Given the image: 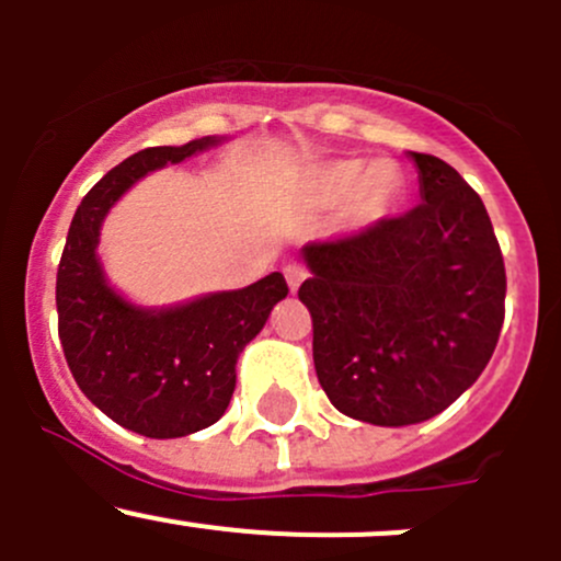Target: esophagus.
I'll use <instances>...</instances> for the list:
<instances>
[{
  "mask_svg": "<svg viewBox=\"0 0 561 561\" xmlns=\"http://www.w3.org/2000/svg\"><path fill=\"white\" fill-rule=\"evenodd\" d=\"M285 279H287V287L296 293L298 287H301V282L307 279V268H304V265H298V263H290L285 268Z\"/></svg>",
  "mask_w": 561,
  "mask_h": 561,
  "instance_id": "34e87169",
  "label": "esophagus"
}]
</instances>
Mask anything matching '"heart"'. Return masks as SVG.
<instances>
[{"label": "heart", "instance_id": "obj_1", "mask_svg": "<svg viewBox=\"0 0 561 561\" xmlns=\"http://www.w3.org/2000/svg\"><path fill=\"white\" fill-rule=\"evenodd\" d=\"M407 175L390 160L342 157L309 171L304 181L307 201L317 208L342 206V228L347 233H366L380 228L407 201Z\"/></svg>", "mask_w": 561, "mask_h": 561}]
</instances>
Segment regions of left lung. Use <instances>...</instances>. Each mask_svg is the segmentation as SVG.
<instances>
[{
  "label": "left lung",
  "mask_w": 561,
  "mask_h": 561,
  "mask_svg": "<svg viewBox=\"0 0 561 561\" xmlns=\"http://www.w3.org/2000/svg\"><path fill=\"white\" fill-rule=\"evenodd\" d=\"M407 157L421 206L301 249L317 380L339 412L375 426H412L454 404L505 320V263L480 195L439 157Z\"/></svg>",
  "instance_id": "obj_1"
}]
</instances>
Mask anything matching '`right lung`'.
Here are the masks:
<instances>
[{
  "label": "right lung",
  "instance_id": "obj_1",
  "mask_svg": "<svg viewBox=\"0 0 561 561\" xmlns=\"http://www.w3.org/2000/svg\"><path fill=\"white\" fill-rule=\"evenodd\" d=\"M222 140L206 135L184 146H151L107 171L78 206L56 274L59 339L78 388L118 426L151 439L186 437L225 415L236 360L287 296L279 271L173 307H140L107 282L98 247L118 197L144 175Z\"/></svg>",
  "mask_w": 561,
  "mask_h": 561
}]
</instances>
